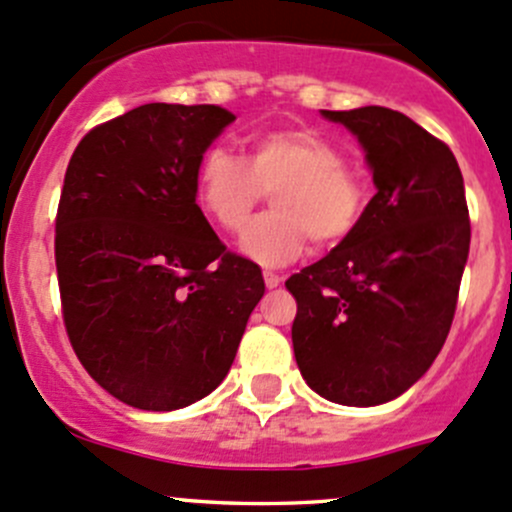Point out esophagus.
<instances>
[{
    "label": "esophagus",
    "mask_w": 512,
    "mask_h": 512,
    "mask_svg": "<svg viewBox=\"0 0 512 512\" xmlns=\"http://www.w3.org/2000/svg\"><path fill=\"white\" fill-rule=\"evenodd\" d=\"M262 277H265V285L270 287V289H275V287L282 285V275H277V272L265 270V272H262Z\"/></svg>",
    "instance_id": "34e87169"
}]
</instances>
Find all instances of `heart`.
<instances>
[{
  "mask_svg": "<svg viewBox=\"0 0 512 512\" xmlns=\"http://www.w3.org/2000/svg\"><path fill=\"white\" fill-rule=\"evenodd\" d=\"M272 193L267 215L242 232L240 247L262 267H282L309 240L329 250L359 230L371 185L347 153L314 128H272L247 141V158L213 146L195 168L200 210L227 232H240L252 210Z\"/></svg>",
  "mask_w": 512,
  "mask_h": 512,
  "instance_id": "obj_1",
  "label": "heart"
}]
</instances>
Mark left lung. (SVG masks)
Wrapping results in <instances>:
<instances>
[{
  "instance_id": "1",
  "label": "left lung",
  "mask_w": 512,
  "mask_h": 512,
  "mask_svg": "<svg viewBox=\"0 0 512 512\" xmlns=\"http://www.w3.org/2000/svg\"><path fill=\"white\" fill-rule=\"evenodd\" d=\"M364 146L376 195L364 223L292 275L294 359L344 406H376L414 386L456 314L471 247L466 188L451 148L399 111H322Z\"/></svg>"
}]
</instances>
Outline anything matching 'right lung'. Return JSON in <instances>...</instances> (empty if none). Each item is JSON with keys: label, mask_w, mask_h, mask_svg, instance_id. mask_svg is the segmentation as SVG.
Listing matches in <instances>:
<instances>
[{"label": "right lung", "mask_w": 512, "mask_h": 512, "mask_svg": "<svg viewBox=\"0 0 512 512\" xmlns=\"http://www.w3.org/2000/svg\"><path fill=\"white\" fill-rule=\"evenodd\" d=\"M235 121L213 103H146L91 128L64 175L54 257L84 369L123 404L173 411L230 371L260 267L223 245L195 203V168Z\"/></svg>", "instance_id": "1"}]
</instances>
